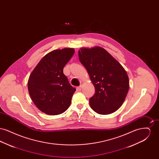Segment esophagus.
I'll use <instances>...</instances> for the list:
<instances>
[{
  "label": "esophagus",
  "mask_w": 159,
  "mask_h": 159,
  "mask_svg": "<svg viewBox=\"0 0 159 159\" xmlns=\"http://www.w3.org/2000/svg\"><path fill=\"white\" fill-rule=\"evenodd\" d=\"M82 89V84H80L79 86H77V89L78 91H81Z\"/></svg>",
  "instance_id": "34e87169"
}]
</instances>
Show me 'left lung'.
<instances>
[{
    "label": "left lung",
    "instance_id": "left-lung-1",
    "mask_svg": "<svg viewBox=\"0 0 159 159\" xmlns=\"http://www.w3.org/2000/svg\"><path fill=\"white\" fill-rule=\"evenodd\" d=\"M79 58L95 89L94 95L89 99L91 108L103 115L117 110L125 100L129 88L125 70L99 46L81 48L79 51Z\"/></svg>",
    "mask_w": 159,
    "mask_h": 159
}]
</instances>
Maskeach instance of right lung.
Masks as SVG:
<instances>
[{
	"label": "right lung",
	"mask_w": 159,
	"mask_h": 159,
	"mask_svg": "<svg viewBox=\"0 0 159 159\" xmlns=\"http://www.w3.org/2000/svg\"><path fill=\"white\" fill-rule=\"evenodd\" d=\"M75 53L73 48L47 53L31 72L28 89L35 106L43 113L58 115L70 106L76 89L63 73V68Z\"/></svg>",
	"instance_id": "obj_1"
}]
</instances>
